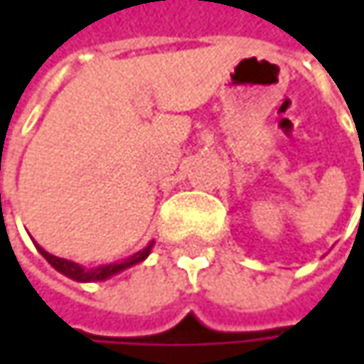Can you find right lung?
Segmentation results:
<instances>
[{"mask_svg":"<svg viewBox=\"0 0 364 364\" xmlns=\"http://www.w3.org/2000/svg\"><path fill=\"white\" fill-rule=\"evenodd\" d=\"M156 241H151V243L144 247L141 251H137V253H133L129 257L121 259V261H113V263H105V265H97V267H85V265H80L77 261H70V259H63V257H56V255H52L48 253L46 249H42L40 245L36 243V249L40 251V255L48 261L50 265L56 269V272H60L66 277H70V279H75L78 284H92V282H105L109 277H113V275H117V273L125 272V269H129L133 265H137V263H141V261H146L147 255L151 253V247H154Z\"/></svg>","mask_w":364,"mask_h":364,"instance_id":"add662e5","label":"right lung"}]
</instances>
